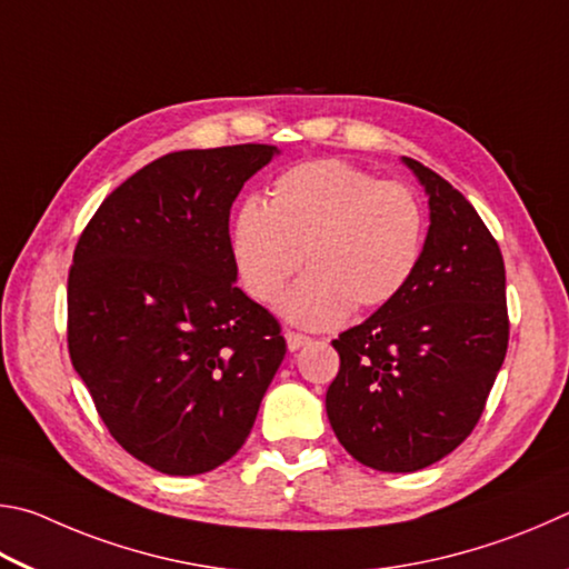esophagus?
I'll return each instance as SVG.
<instances>
[{
	"mask_svg": "<svg viewBox=\"0 0 569 569\" xmlns=\"http://www.w3.org/2000/svg\"><path fill=\"white\" fill-rule=\"evenodd\" d=\"M284 340H287V350H290V352H297V350H300V347H305L307 342H310V337H307V335H300V332L287 330V332H284Z\"/></svg>",
	"mask_w": 569,
	"mask_h": 569,
	"instance_id": "esophagus-1",
	"label": "esophagus"
}]
</instances>
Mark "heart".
I'll return each mask as SVG.
<instances>
[{"mask_svg":"<svg viewBox=\"0 0 569 569\" xmlns=\"http://www.w3.org/2000/svg\"><path fill=\"white\" fill-rule=\"evenodd\" d=\"M425 212L400 182H377L342 159H315L274 179L267 204L247 199L232 222V257L244 290L302 327H330L392 302L422 257Z\"/></svg>","mask_w":569,"mask_h":569,"instance_id":"obj_1","label":"heart"}]
</instances>
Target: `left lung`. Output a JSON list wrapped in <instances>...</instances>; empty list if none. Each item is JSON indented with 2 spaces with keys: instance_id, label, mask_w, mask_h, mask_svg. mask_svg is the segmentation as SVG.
I'll return each mask as SVG.
<instances>
[{
  "instance_id": "1",
  "label": "left lung",
  "mask_w": 569,
  "mask_h": 569,
  "mask_svg": "<svg viewBox=\"0 0 569 569\" xmlns=\"http://www.w3.org/2000/svg\"><path fill=\"white\" fill-rule=\"evenodd\" d=\"M430 229L405 290L337 340L327 417L357 462L417 472L460 447L482 417L510 340L505 262L462 192L417 159Z\"/></svg>"
}]
</instances>
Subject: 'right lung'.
I'll use <instances>...</instances> for the list:
<instances>
[{
  "label": "right lung",
  "mask_w": 569,
  "mask_h": 569,
  "mask_svg": "<svg viewBox=\"0 0 569 569\" xmlns=\"http://www.w3.org/2000/svg\"><path fill=\"white\" fill-rule=\"evenodd\" d=\"M279 152L184 149L109 194L74 247L67 342L109 435L164 475L237 455L282 365L279 322L239 290L229 209Z\"/></svg>",
  "instance_id": "right-lung-1"
}]
</instances>
